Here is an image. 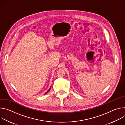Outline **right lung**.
I'll return each instance as SVG.
<instances>
[{
	"instance_id": "obj_1",
	"label": "right lung",
	"mask_w": 125,
	"mask_h": 125,
	"mask_svg": "<svg viewBox=\"0 0 125 125\" xmlns=\"http://www.w3.org/2000/svg\"><path fill=\"white\" fill-rule=\"evenodd\" d=\"M51 86H50V88H49V90H48V91H47V92H46V93H45V94H47V93H48V92H49V91H50V89H51Z\"/></svg>"
}]
</instances>
